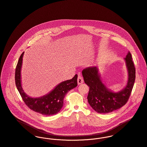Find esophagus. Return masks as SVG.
<instances>
[{
    "mask_svg": "<svg viewBox=\"0 0 147 147\" xmlns=\"http://www.w3.org/2000/svg\"><path fill=\"white\" fill-rule=\"evenodd\" d=\"M77 82H78V84H81L82 83H83V77H82L81 76H78V79H77Z\"/></svg>",
    "mask_w": 147,
    "mask_h": 147,
    "instance_id": "1",
    "label": "esophagus"
}]
</instances>
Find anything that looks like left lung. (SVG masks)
<instances>
[{
	"mask_svg": "<svg viewBox=\"0 0 147 147\" xmlns=\"http://www.w3.org/2000/svg\"><path fill=\"white\" fill-rule=\"evenodd\" d=\"M129 78L126 86L121 91L114 92L102 82L96 66L82 70L84 81L90 90L87 96L90 106L98 113H108L121 108L127 102L135 80V67L129 52L125 58Z\"/></svg>",
	"mask_w": 147,
	"mask_h": 147,
	"instance_id": "1",
	"label": "left lung"
}]
</instances>
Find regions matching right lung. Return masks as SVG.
<instances>
[{
    "label": "right lung",
    "instance_id": "add662e5",
    "mask_svg": "<svg viewBox=\"0 0 147 147\" xmlns=\"http://www.w3.org/2000/svg\"><path fill=\"white\" fill-rule=\"evenodd\" d=\"M24 52L21 55L15 70V83L17 88L25 104L33 111L45 115L57 114L64 105L66 94L77 86V74L69 80L62 82L49 94L38 98L28 96L24 91L21 82V69Z\"/></svg>",
    "mask_w": 147,
    "mask_h": 147
}]
</instances>
